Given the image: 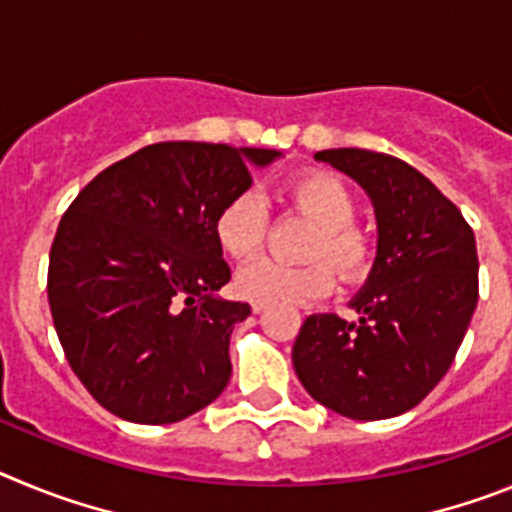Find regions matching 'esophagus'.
I'll return each instance as SVG.
<instances>
[{
    "label": "esophagus",
    "mask_w": 512,
    "mask_h": 512,
    "mask_svg": "<svg viewBox=\"0 0 512 512\" xmlns=\"http://www.w3.org/2000/svg\"><path fill=\"white\" fill-rule=\"evenodd\" d=\"M251 310L253 312H264L266 305H264V302H251Z\"/></svg>",
    "instance_id": "34e87169"
}]
</instances>
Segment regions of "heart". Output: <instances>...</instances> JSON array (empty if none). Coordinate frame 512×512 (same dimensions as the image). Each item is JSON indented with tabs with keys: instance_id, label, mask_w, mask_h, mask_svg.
Returning a JSON list of instances; mask_svg holds the SVG:
<instances>
[{
	"instance_id": "1",
	"label": "heart",
	"mask_w": 512,
	"mask_h": 512,
	"mask_svg": "<svg viewBox=\"0 0 512 512\" xmlns=\"http://www.w3.org/2000/svg\"><path fill=\"white\" fill-rule=\"evenodd\" d=\"M282 202L292 212L315 223V233L305 248L307 259L328 260L338 277L348 284L364 282L372 274L374 241L354 223L356 200L351 189L325 171H302L282 189ZM215 241L225 256L248 261L264 246L266 215L256 194H235L215 215ZM328 263V264H329ZM327 264V265H328ZM324 261L302 266L259 259L238 271V295L264 305H300L325 297L336 284L333 270Z\"/></svg>"
}]
</instances>
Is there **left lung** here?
<instances>
[{
  "label": "left lung",
  "mask_w": 512,
  "mask_h": 512,
  "mask_svg": "<svg viewBox=\"0 0 512 512\" xmlns=\"http://www.w3.org/2000/svg\"><path fill=\"white\" fill-rule=\"evenodd\" d=\"M372 197L379 246L351 307L310 315L292 364L312 400L354 420L408 413L449 372L479 297L474 230L431 179L364 148L315 153Z\"/></svg>",
  "instance_id": "1"
}]
</instances>
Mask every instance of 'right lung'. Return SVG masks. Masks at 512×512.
Wrapping results in <instances>:
<instances>
[{
	"label": "right lung",
	"instance_id": "obj_1",
	"mask_svg": "<svg viewBox=\"0 0 512 512\" xmlns=\"http://www.w3.org/2000/svg\"><path fill=\"white\" fill-rule=\"evenodd\" d=\"M269 148L169 140L97 174L63 212L48 302L63 354L89 395L130 423L164 425L228 384L230 333L246 302L215 297L230 266L217 210L251 187Z\"/></svg>",
	"mask_w": 512,
	"mask_h": 512
}]
</instances>
